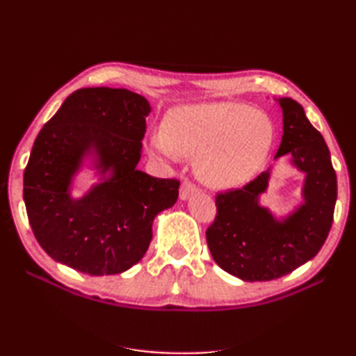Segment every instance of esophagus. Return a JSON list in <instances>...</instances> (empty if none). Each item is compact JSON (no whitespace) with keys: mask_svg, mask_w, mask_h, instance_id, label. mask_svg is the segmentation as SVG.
<instances>
[{"mask_svg":"<svg viewBox=\"0 0 356 356\" xmlns=\"http://www.w3.org/2000/svg\"><path fill=\"white\" fill-rule=\"evenodd\" d=\"M197 191V186L190 182V180H184L182 185H180V190H179V195H180V200H188V197L193 195V193Z\"/></svg>","mask_w":356,"mask_h":356,"instance_id":"1","label":"esophagus"}]
</instances>
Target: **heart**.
<instances>
[{
    "mask_svg": "<svg viewBox=\"0 0 356 356\" xmlns=\"http://www.w3.org/2000/svg\"><path fill=\"white\" fill-rule=\"evenodd\" d=\"M273 129L267 116L237 102L190 105L172 110L163 131L149 136L150 154L177 161L196 159L202 182L234 188L257 172L267 159Z\"/></svg>",
    "mask_w": 356,
    "mask_h": 356,
    "instance_id": "heart-1",
    "label": "heart"
}]
</instances>
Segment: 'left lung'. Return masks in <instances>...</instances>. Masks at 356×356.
Wrapping results in <instances>:
<instances>
[{
	"label": "left lung",
	"instance_id": "1",
	"mask_svg": "<svg viewBox=\"0 0 356 356\" xmlns=\"http://www.w3.org/2000/svg\"><path fill=\"white\" fill-rule=\"evenodd\" d=\"M278 102L284 134L276 156L289 154L306 172L305 204L276 221L257 202L268 184L264 171L242 188L216 193V215L206 231L213 261L243 281H270L293 272L321 251L333 222L337 184L327 143L298 102Z\"/></svg>",
	"mask_w": 356,
	"mask_h": 356
}]
</instances>
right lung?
<instances>
[{
	"label": "right lung",
	"mask_w": 356,
	"mask_h": 356,
	"mask_svg": "<svg viewBox=\"0 0 356 356\" xmlns=\"http://www.w3.org/2000/svg\"><path fill=\"white\" fill-rule=\"evenodd\" d=\"M149 111V102L129 89L83 88L39 131L23 200L35 240L55 261L102 276L122 273L146 254L155 215L174 206L180 185L138 170ZM91 148L113 176L74 202L70 177Z\"/></svg>",
	"instance_id": "obj_1"
}]
</instances>
